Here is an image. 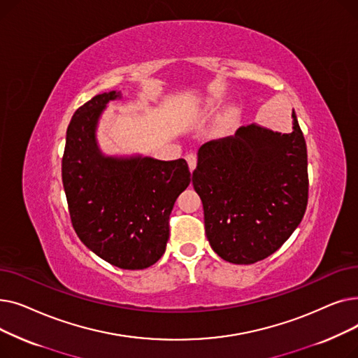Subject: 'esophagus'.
<instances>
[{
    "mask_svg": "<svg viewBox=\"0 0 358 358\" xmlns=\"http://www.w3.org/2000/svg\"><path fill=\"white\" fill-rule=\"evenodd\" d=\"M185 159H187V162H189V166H190V169L193 171V169H194L196 165H197V155L193 154V152H190V154L185 155Z\"/></svg>",
    "mask_w": 358,
    "mask_h": 358,
    "instance_id": "esophagus-1",
    "label": "esophagus"
}]
</instances>
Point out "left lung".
<instances>
[{"instance_id": "8db88e82", "label": "left lung", "mask_w": 358, "mask_h": 358, "mask_svg": "<svg viewBox=\"0 0 358 358\" xmlns=\"http://www.w3.org/2000/svg\"><path fill=\"white\" fill-rule=\"evenodd\" d=\"M292 117V134L252 123L199 149L193 185L203 201L206 236L232 264L267 258L303 219L308 150L294 111Z\"/></svg>"}]
</instances>
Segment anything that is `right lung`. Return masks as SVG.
Here are the masks:
<instances>
[{
	"mask_svg": "<svg viewBox=\"0 0 358 358\" xmlns=\"http://www.w3.org/2000/svg\"><path fill=\"white\" fill-rule=\"evenodd\" d=\"M120 92L83 104L69 122L62 182L72 227L87 248L123 270L148 268L162 257L169 215L190 184L185 159L104 157L96 143L101 111Z\"/></svg>",
	"mask_w": 358,
	"mask_h": 358,
	"instance_id": "right-lung-1",
	"label": "right lung"
}]
</instances>
